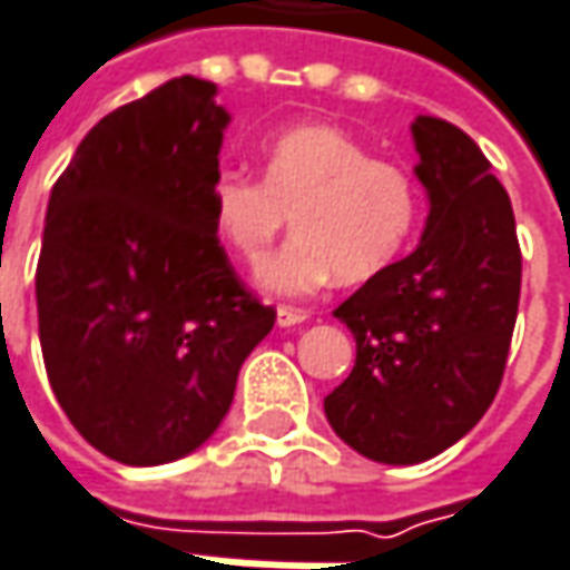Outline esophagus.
I'll return each mask as SVG.
<instances>
[{
	"instance_id": "1",
	"label": "esophagus",
	"mask_w": 570,
	"mask_h": 570,
	"mask_svg": "<svg viewBox=\"0 0 570 570\" xmlns=\"http://www.w3.org/2000/svg\"><path fill=\"white\" fill-rule=\"evenodd\" d=\"M311 317L304 307H288V304H278V311H275V323L278 326H297V323H304V320Z\"/></svg>"
}]
</instances>
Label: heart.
<instances>
[{
	"instance_id": "1",
	"label": "heart",
	"mask_w": 570,
	"mask_h": 570,
	"mask_svg": "<svg viewBox=\"0 0 570 570\" xmlns=\"http://www.w3.org/2000/svg\"><path fill=\"white\" fill-rule=\"evenodd\" d=\"M263 180L222 170L208 187L215 237L259 263L278 230L297 234L259 269L275 295H311L342 275L362 282L386 269L419 222V189L409 170L371 158L333 122H297L259 145Z\"/></svg>"
}]
</instances>
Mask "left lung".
Here are the masks:
<instances>
[{
  "label": "left lung",
  "mask_w": 570,
  "mask_h": 570,
  "mask_svg": "<svg viewBox=\"0 0 570 570\" xmlns=\"http://www.w3.org/2000/svg\"><path fill=\"white\" fill-rule=\"evenodd\" d=\"M428 189L419 247L336 307L355 367L323 400L333 431L377 463H422L492 405L520 301V244L508 189L463 129L412 122Z\"/></svg>",
  "instance_id": "8db88e82"
}]
</instances>
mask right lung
<instances>
[{"label":"right lung","instance_id":"1","mask_svg":"<svg viewBox=\"0 0 570 570\" xmlns=\"http://www.w3.org/2000/svg\"><path fill=\"white\" fill-rule=\"evenodd\" d=\"M228 110L180 76L122 104L56 180L37 323L56 403L104 456L158 466L203 448L275 311L208 222Z\"/></svg>","mask_w":570,"mask_h":570}]
</instances>
